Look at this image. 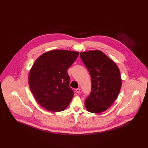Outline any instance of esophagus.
<instances>
[{"mask_svg":"<svg viewBox=\"0 0 148 148\" xmlns=\"http://www.w3.org/2000/svg\"><path fill=\"white\" fill-rule=\"evenodd\" d=\"M76 92H77V94L80 93V88H77V89H76Z\"/></svg>","mask_w":148,"mask_h":148,"instance_id":"obj_1","label":"esophagus"}]
</instances>
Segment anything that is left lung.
<instances>
[{
	"label": "left lung",
	"mask_w": 148,
	"mask_h": 148,
	"mask_svg": "<svg viewBox=\"0 0 148 148\" xmlns=\"http://www.w3.org/2000/svg\"><path fill=\"white\" fill-rule=\"evenodd\" d=\"M80 54L92 80V90L85 101V106L91 113L104 112L119 94L121 86L119 69L112 59L100 50L82 52Z\"/></svg>",
	"instance_id": "obj_1"
}]
</instances>
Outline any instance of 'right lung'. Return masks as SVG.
I'll list each match as a JSON object with an SVG mask.
<instances>
[{"mask_svg":"<svg viewBox=\"0 0 148 148\" xmlns=\"http://www.w3.org/2000/svg\"><path fill=\"white\" fill-rule=\"evenodd\" d=\"M79 53L53 50L44 53L33 64L29 75L30 90L38 103L50 112L65 110L74 92L69 86L67 71Z\"/></svg>","mask_w":148,"mask_h":148,"instance_id":"1","label":"right lung"}]
</instances>
